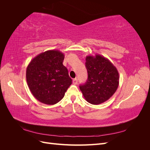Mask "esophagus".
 Instances as JSON below:
<instances>
[{
	"label": "esophagus",
	"mask_w": 150,
	"mask_h": 150,
	"mask_svg": "<svg viewBox=\"0 0 150 150\" xmlns=\"http://www.w3.org/2000/svg\"><path fill=\"white\" fill-rule=\"evenodd\" d=\"M72 83L74 84H77V83H78V79L74 78L73 80H72Z\"/></svg>",
	"instance_id": "34e87169"
}]
</instances>
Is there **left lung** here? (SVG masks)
Segmentation results:
<instances>
[{
  "label": "left lung",
  "mask_w": 150,
  "mask_h": 150,
  "mask_svg": "<svg viewBox=\"0 0 150 150\" xmlns=\"http://www.w3.org/2000/svg\"><path fill=\"white\" fill-rule=\"evenodd\" d=\"M88 73L86 83L79 88L86 100L92 104H99L108 100L119 85L120 76L116 67L99 54L86 57Z\"/></svg>",
  "instance_id": "obj_1"
}]
</instances>
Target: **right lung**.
<instances>
[{"instance_id":"add662e5","label":"right lung","mask_w":150,"mask_h":150,"mask_svg":"<svg viewBox=\"0 0 150 150\" xmlns=\"http://www.w3.org/2000/svg\"><path fill=\"white\" fill-rule=\"evenodd\" d=\"M64 54L49 50L31 60L26 69L30 92L40 103L53 105L64 98L72 84L67 68L62 64Z\"/></svg>"}]
</instances>
